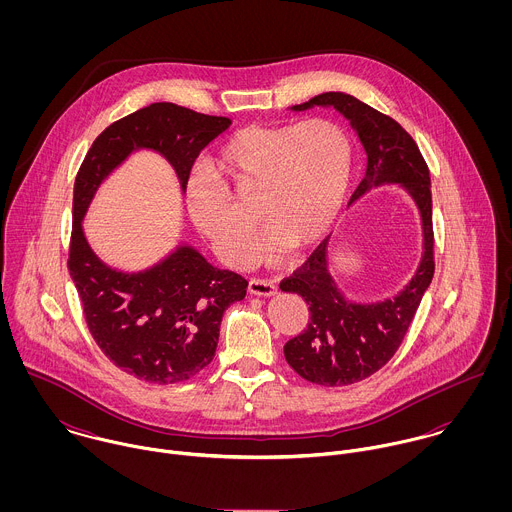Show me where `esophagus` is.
I'll use <instances>...</instances> for the list:
<instances>
[{"label":"esophagus","mask_w":512,"mask_h":512,"mask_svg":"<svg viewBox=\"0 0 512 512\" xmlns=\"http://www.w3.org/2000/svg\"><path fill=\"white\" fill-rule=\"evenodd\" d=\"M248 292L254 295H274L276 293V282L274 280H260V278H252L248 282Z\"/></svg>","instance_id":"obj_1"}]
</instances>
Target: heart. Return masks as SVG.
<instances>
[{"label": "heart", "instance_id": "b5f03b06", "mask_svg": "<svg viewBox=\"0 0 512 512\" xmlns=\"http://www.w3.org/2000/svg\"><path fill=\"white\" fill-rule=\"evenodd\" d=\"M213 171L220 181L207 173L189 179V217L222 262L242 268L252 258L258 217L231 194L246 203L258 199L270 224L260 248L264 260H276L288 246L309 248L331 230L347 201L353 142L327 118L248 126L220 147Z\"/></svg>", "mask_w": 512, "mask_h": 512}]
</instances>
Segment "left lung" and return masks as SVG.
I'll list each match as a JSON object with an SVG mask.
<instances>
[{"label":"left lung","instance_id":"obj_1","mask_svg":"<svg viewBox=\"0 0 512 512\" xmlns=\"http://www.w3.org/2000/svg\"><path fill=\"white\" fill-rule=\"evenodd\" d=\"M313 106H333L359 134L366 151V173L351 201L372 187L400 183L418 205L424 230V256L416 276L400 293L376 303H353L337 290L327 268L325 238L313 254L280 284L282 292L301 295L309 305V323L284 347L293 370L321 386H347L365 380L386 365L408 333L424 292L432 284L434 226L430 169L412 136L390 116L343 92H323L295 104L303 112Z\"/></svg>","mask_w":512,"mask_h":512}]
</instances>
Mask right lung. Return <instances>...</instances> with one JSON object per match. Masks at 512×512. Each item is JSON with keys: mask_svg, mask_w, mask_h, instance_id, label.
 Segmentation results:
<instances>
[{"mask_svg": "<svg viewBox=\"0 0 512 512\" xmlns=\"http://www.w3.org/2000/svg\"><path fill=\"white\" fill-rule=\"evenodd\" d=\"M232 122L155 102L110 124L88 149L74 181L69 272L90 335L124 372L155 384L195 376L215 357L224 309L246 295L248 282L179 246L144 272H118L88 246L82 219L100 183L136 149L161 153L187 187L199 153Z\"/></svg>", "mask_w": 512, "mask_h": 512, "instance_id": "right-lung-1", "label": "right lung"}]
</instances>
